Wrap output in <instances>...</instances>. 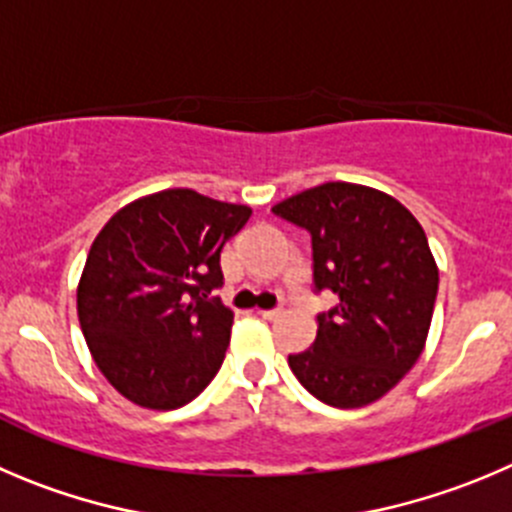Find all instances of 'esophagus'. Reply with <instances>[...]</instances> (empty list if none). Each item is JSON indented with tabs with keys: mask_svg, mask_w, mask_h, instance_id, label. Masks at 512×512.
Here are the masks:
<instances>
[{
	"mask_svg": "<svg viewBox=\"0 0 512 512\" xmlns=\"http://www.w3.org/2000/svg\"><path fill=\"white\" fill-rule=\"evenodd\" d=\"M257 313H260L262 318H265V321H275V318H280V313H283V310H280V308H270V310H257Z\"/></svg>",
	"mask_w": 512,
	"mask_h": 512,
	"instance_id": "1",
	"label": "esophagus"
}]
</instances>
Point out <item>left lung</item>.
<instances>
[{"label":"left lung","mask_w":512,"mask_h":512,"mask_svg":"<svg viewBox=\"0 0 512 512\" xmlns=\"http://www.w3.org/2000/svg\"><path fill=\"white\" fill-rule=\"evenodd\" d=\"M272 212L308 229L315 290L338 295L290 369L323 404L366 407L404 379L427 343L439 285L427 234L394 197L348 181L300 191Z\"/></svg>","instance_id":"8db88e82"}]
</instances>
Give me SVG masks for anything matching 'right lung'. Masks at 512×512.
I'll return each instance as SVG.
<instances>
[{"label":"right lung","mask_w":512,"mask_h":512,"mask_svg":"<svg viewBox=\"0 0 512 512\" xmlns=\"http://www.w3.org/2000/svg\"><path fill=\"white\" fill-rule=\"evenodd\" d=\"M247 204L164 189L118 209L93 240L78 321L95 366L128 401L179 409L217 376L234 313L212 290Z\"/></svg>","instance_id":"right-lung-1"}]
</instances>
